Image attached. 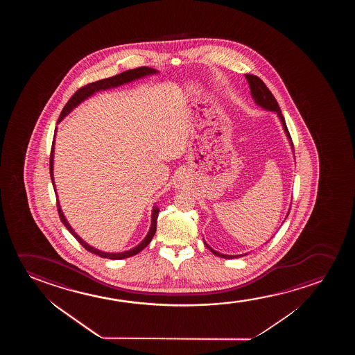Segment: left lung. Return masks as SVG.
<instances>
[{
	"label": "left lung",
	"mask_w": 355,
	"mask_h": 355,
	"mask_svg": "<svg viewBox=\"0 0 355 355\" xmlns=\"http://www.w3.org/2000/svg\"><path fill=\"white\" fill-rule=\"evenodd\" d=\"M245 78H248L250 89H251V96H252L253 99H254V102L257 103L259 107H264V109H267V110H272V112H277V116L280 117V120H282L284 130L286 132L287 137H288V139L291 141V146H293L291 136H290V132L287 130L286 122H285V119L282 116L280 107H279L275 97H274L272 92L269 91V88H268L267 86H266V83H263L262 80L258 78V76H256V75L245 73ZM288 214H290V212H288ZM287 216H288V214H287ZM204 243L211 252L216 254V256H218V257L228 258L229 259V258H238L243 256V254H240V256H227V254H222V253L214 251V248H209V245L205 243V240Z\"/></svg>",
	"instance_id": "8db88e82"
}]
</instances>
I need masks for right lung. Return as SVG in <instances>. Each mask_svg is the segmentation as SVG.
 Wrapping results in <instances>:
<instances>
[{
  "mask_svg": "<svg viewBox=\"0 0 355 355\" xmlns=\"http://www.w3.org/2000/svg\"><path fill=\"white\" fill-rule=\"evenodd\" d=\"M155 69L148 68V67H141V68L137 69H131V70H127L125 73H119V75H115V76H112V78H104V80H99V81H96V83H88L86 86H83V87L78 88L76 92L73 93V97L69 99V102L65 104V107H63V110L60 112V116H59L58 122L60 120H63V117L65 115H68L69 112L73 110V107L78 105L80 103L85 101L86 98L89 97V96H92L93 93L97 92V91H101V89H107V88L112 87H117V86H121L123 83H131L133 80H137V78H143V76H146V75H151V73H155ZM53 149H54V138L53 143H52V150H51V156H49V173H51V180H52V183H53V188L55 187L54 185L53 182ZM55 191V190H54ZM57 209H58L59 218L62 220V223L67 227L69 232L73 234L75 239L78 240V243L83 245V248L87 250L88 252L94 253V254H98L99 257L102 258H109V259H123V258L132 257V256H135L137 253L141 252L143 248H146L149 243L151 241V239L153 236L155 235L156 232V222H157V214H159V207L157 206H154V209H153V214H151V227L150 230H149V233L146 235V239L141 241L138 246H136L135 248H132L130 251H126V252L121 253H107L102 252V251H99V250H96V248H91L89 245L85 243L83 239H80L78 234L73 232V228L69 225L68 222H67V219L64 217L63 212H62V209H60V206H59L58 200H57Z\"/></svg>",
  "mask_w": 355,
  "mask_h": 355,
  "instance_id": "obj_1",
  "label": "right lung"
}]
</instances>
